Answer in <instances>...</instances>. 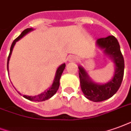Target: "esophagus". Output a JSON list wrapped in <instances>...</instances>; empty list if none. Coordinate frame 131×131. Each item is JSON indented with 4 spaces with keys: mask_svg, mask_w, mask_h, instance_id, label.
I'll use <instances>...</instances> for the list:
<instances>
[{
    "mask_svg": "<svg viewBox=\"0 0 131 131\" xmlns=\"http://www.w3.org/2000/svg\"><path fill=\"white\" fill-rule=\"evenodd\" d=\"M68 60L69 62H76L78 60V58L74 56H70L68 58Z\"/></svg>",
    "mask_w": 131,
    "mask_h": 131,
    "instance_id": "esophagus-1",
    "label": "esophagus"
}]
</instances>
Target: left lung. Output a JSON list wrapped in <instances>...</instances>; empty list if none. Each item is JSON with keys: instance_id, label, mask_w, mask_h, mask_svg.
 Masks as SVG:
<instances>
[{"instance_id": "obj_1", "label": "left lung", "mask_w": 131, "mask_h": 131, "mask_svg": "<svg viewBox=\"0 0 131 131\" xmlns=\"http://www.w3.org/2000/svg\"><path fill=\"white\" fill-rule=\"evenodd\" d=\"M96 45L112 59L115 63V71L112 80L101 85L91 80L83 67H78L81 90L85 97L94 102L103 101L112 97L121 86L124 71V57L120 50L119 43L114 36L98 39Z\"/></svg>"}]
</instances>
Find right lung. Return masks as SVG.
Here are the masks:
<instances>
[{
  "mask_svg": "<svg viewBox=\"0 0 131 131\" xmlns=\"http://www.w3.org/2000/svg\"><path fill=\"white\" fill-rule=\"evenodd\" d=\"M33 30L32 28H27L26 30H24L20 35L16 38L14 40V41L12 43L11 48H10V51H9V54L8 58H7V71H8V64L9 61V58H10V56L12 55V50H13V48H14V45L16 43V41H18L21 39L24 35H26V34L28 33L29 32H30ZM66 64L64 63L62 65H60L58 68L57 71H56V76H55V78H54V80H53V83L51 85V87L48 90H47L46 91H45L44 92L41 93L40 94H39L37 96H26L24 95V98H26V99L28 100L32 101H43L48 100V99H50L58 91V88H59V86H60V79L61 78V75L62 74V72L64 68H65Z\"/></svg>",
  "mask_w": 131,
  "mask_h": 131,
  "instance_id": "add662e5",
  "label": "right lung"
}]
</instances>
